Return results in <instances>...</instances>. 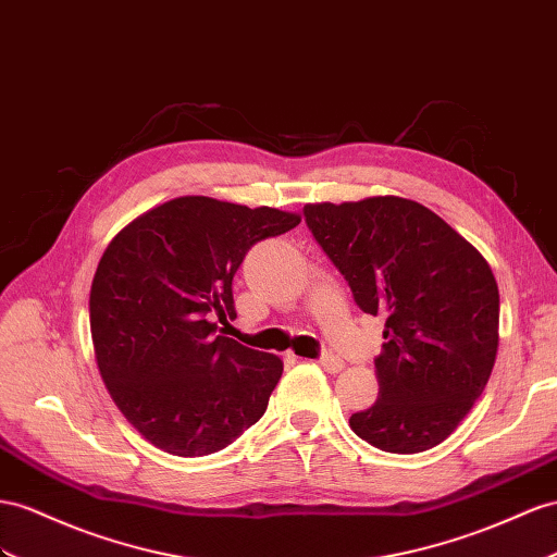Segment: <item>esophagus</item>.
I'll return each instance as SVG.
<instances>
[{"label": "esophagus", "mask_w": 557, "mask_h": 557, "mask_svg": "<svg viewBox=\"0 0 557 557\" xmlns=\"http://www.w3.org/2000/svg\"><path fill=\"white\" fill-rule=\"evenodd\" d=\"M318 364L324 369V372H330V374H338L341 369H344V360L336 358V355H322V358L318 360Z\"/></svg>", "instance_id": "34e87169"}]
</instances>
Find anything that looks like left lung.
Instances as JSON below:
<instances>
[{
    "label": "left lung",
    "mask_w": 557,
    "mask_h": 557,
    "mask_svg": "<svg viewBox=\"0 0 557 557\" xmlns=\"http://www.w3.org/2000/svg\"><path fill=\"white\" fill-rule=\"evenodd\" d=\"M312 237L355 304L386 318L376 403L350 417L369 445L425 451L447 440L487 386L498 348L490 263L437 213L405 197L306 205Z\"/></svg>",
    "instance_id": "1"
}]
</instances>
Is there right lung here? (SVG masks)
Segmentation results:
<instances>
[{"label": "right lung", "instance_id": "right-lung-1", "mask_svg": "<svg viewBox=\"0 0 557 557\" xmlns=\"http://www.w3.org/2000/svg\"><path fill=\"white\" fill-rule=\"evenodd\" d=\"M298 223L273 207L188 195L112 237L89 296L96 362L124 419L154 447L207 456L263 417L282 360L216 334L213 318H235L233 277L256 242Z\"/></svg>", "mask_w": 557, "mask_h": 557}]
</instances>
